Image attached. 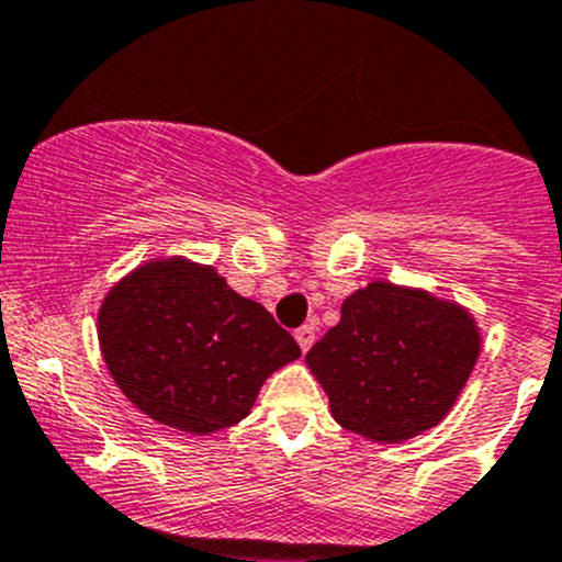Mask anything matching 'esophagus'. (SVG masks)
Returning a JSON list of instances; mask_svg holds the SVG:
<instances>
[{"instance_id":"34e87169","label":"esophagus","mask_w":562,"mask_h":562,"mask_svg":"<svg viewBox=\"0 0 562 562\" xmlns=\"http://www.w3.org/2000/svg\"><path fill=\"white\" fill-rule=\"evenodd\" d=\"M294 338H297L300 349L308 351L311 346H314V340H316V327H314V324H303V327H300L297 333H294Z\"/></svg>"}]
</instances>
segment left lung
I'll list each match as a JSON object with an SVG mask.
<instances>
[{
  "instance_id": "obj_1",
  "label": "left lung",
  "mask_w": 562,
  "mask_h": 562,
  "mask_svg": "<svg viewBox=\"0 0 562 562\" xmlns=\"http://www.w3.org/2000/svg\"><path fill=\"white\" fill-rule=\"evenodd\" d=\"M482 338L473 316L422 289L373 281L305 355L335 422L379 443L436 427L460 397Z\"/></svg>"
}]
</instances>
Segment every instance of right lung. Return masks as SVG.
I'll list each match as a JSON object with an SVG mask.
<instances>
[{
	"instance_id": "1",
	"label": "right lung",
	"mask_w": 562,
	"mask_h": 562,
	"mask_svg": "<svg viewBox=\"0 0 562 562\" xmlns=\"http://www.w3.org/2000/svg\"><path fill=\"white\" fill-rule=\"evenodd\" d=\"M100 346L119 390L154 422L207 436L248 416L300 346L207 265L156 259L102 300Z\"/></svg>"
}]
</instances>
